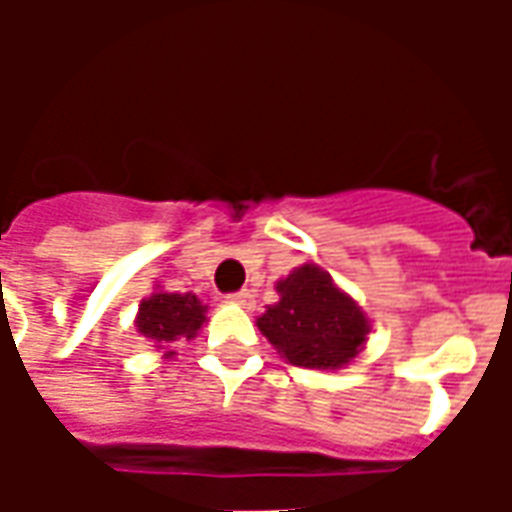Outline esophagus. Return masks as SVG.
<instances>
[{
	"label": "esophagus",
	"mask_w": 512,
	"mask_h": 512,
	"mask_svg": "<svg viewBox=\"0 0 512 512\" xmlns=\"http://www.w3.org/2000/svg\"><path fill=\"white\" fill-rule=\"evenodd\" d=\"M227 299H230V304H238V307H244V310H252V307H255V293H252V290H238V293H230Z\"/></svg>",
	"instance_id": "34e87169"
}]
</instances>
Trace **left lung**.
<instances>
[{
    "instance_id": "obj_1",
    "label": "left lung",
    "mask_w": 512,
    "mask_h": 512,
    "mask_svg": "<svg viewBox=\"0 0 512 512\" xmlns=\"http://www.w3.org/2000/svg\"><path fill=\"white\" fill-rule=\"evenodd\" d=\"M277 293L279 301L257 318V329L290 365L340 370L365 348L367 315L323 268H293L277 282Z\"/></svg>"
}]
</instances>
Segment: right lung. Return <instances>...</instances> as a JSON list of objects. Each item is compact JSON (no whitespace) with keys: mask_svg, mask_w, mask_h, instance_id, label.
Here are the masks:
<instances>
[{"mask_svg":"<svg viewBox=\"0 0 512 512\" xmlns=\"http://www.w3.org/2000/svg\"><path fill=\"white\" fill-rule=\"evenodd\" d=\"M134 323L142 337L156 343V348H164L180 337H197L205 323V307L194 293H167L156 288L153 296L142 299ZM172 354L175 351H167L164 359H172Z\"/></svg>","mask_w":512,"mask_h":512,"instance_id":"1","label":"right lung"}]
</instances>
